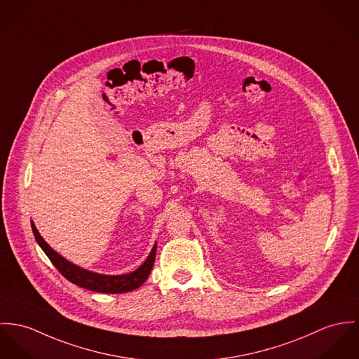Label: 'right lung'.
Masks as SVG:
<instances>
[{
    "label": "right lung",
    "instance_id": "obj_1",
    "mask_svg": "<svg viewBox=\"0 0 359 359\" xmlns=\"http://www.w3.org/2000/svg\"><path fill=\"white\" fill-rule=\"evenodd\" d=\"M33 234L36 237V241L39 242L41 249L45 252V255L49 257L52 264L57 269V271L65 277L69 279L70 282L79 285L81 287H85L88 290L93 292H100V293H123V292H130L136 287H139L146 279L149 278L151 269L154 266L156 260V252H157V245L153 248L150 256L147 260L133 273L126 274V276H102V274H95L86 270H82L80 267L72 264L67 262L65 257H62L59 253H56L40 236L37 231L34 223H32Z\"/></svg>",
    "mask_w": 359,
    "mask_h": 359
}]
</instances>
